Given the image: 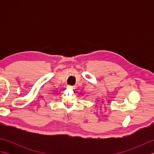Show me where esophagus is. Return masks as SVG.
<instances>
[{
	"label": "esophagus",
	"mask_w": 154,
	"mask_h": 154,
	"mask_svg": "<svg viewBox=\"0 0 154 154\" xmlns=\"http://www.w3.org/2000/svg\"><path fill=\"white\" fill-rule=\"evenodd\" d=\"M67 89H75V87L69 85V86H67Z\"/></svg>",
	"instance_id": "esophagus-1"
}]
</instances>
